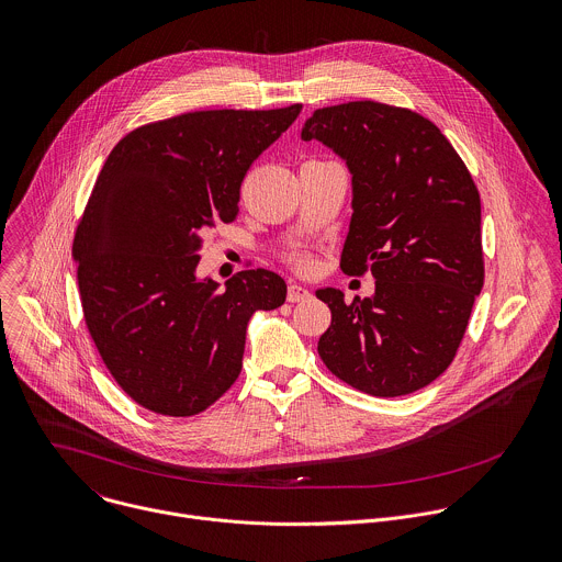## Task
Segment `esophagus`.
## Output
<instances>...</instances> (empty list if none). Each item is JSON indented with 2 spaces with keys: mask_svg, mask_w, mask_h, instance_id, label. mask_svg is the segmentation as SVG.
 <instances>
[{
  "mask_svg": "<svg viewBox=\"0 0 562 562\" xmlns=\"http://www.w3.org/2000/svg\"><path fill=\"white\" fill-rule=\"evenodd\" d=\"M308 297H311V291L304 289V286H300V284H291L289 291H286V300H289V302H304V300H308Z\"/></svg>",
  "mask_w": 562,
  "mask_h": 562,
  "instance_id": "obj_1",
  "label": "esophagus"
}]
</instances>
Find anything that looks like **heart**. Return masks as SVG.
I'll use <instances>...</instances> for the list:
<instances>
[{
  "mask_svg": "<svg viewBox=\"0 0 562 562\" xmlns=\"http://www.w3.org/2000/svg\"><path fill=\"white\" fill-rule=\"evenodd\" d=\"M289 265L297 273H313L317 269V260L311 254H293L289 256Z\"/></svg>",
  "mask_w": 562,
  "mask_h": 562,
  "instance_id": "1",
  "label": "heart"
}]
</instances>
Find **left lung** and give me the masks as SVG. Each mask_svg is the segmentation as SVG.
I'll list each match as a JSON object with an SVG mask.
<instances>
[{
	"instance_id": "obj_1",
	"label": "left lung",
	"mask_w": 562,
	"mask_h": 562,
	"mask_svg": "<svg viewBox=\"0 0 562 562\" xmlns=\"http://www.w3.org/2000/svg\"><path fill=\"white\" fill-rule=\"evenodd\" d=\"M302 138L346 158L352 218L341 271L375 278V295L363 300L317 291L333 315L317 352L366 395L415 393L452 363L483 289L472 173L432 121L380 101L319 108Z\"/></svg>"
}]
</instances>
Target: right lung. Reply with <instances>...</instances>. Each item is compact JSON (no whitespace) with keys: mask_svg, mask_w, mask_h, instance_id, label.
Returning <instances> with one entry per match:
<instances>
[{"mask_svg":"<svg viewBox=\"0 0 562 562\" xmlns=\"http://www.w3.org/2000/svg\"><path fill=\"white\" fill-rule=\"evenodd\" d=\"M300 110L176 114L138 125L103 162L72 243L81 308L110 375L145 411H207L240 375L251 313L284 304L273 271L245 269L225 289L194 271L205 234L236 221L249 167Z\"/></svg>","mask_w":562,"mask_h":562,"instance_id":"add662e5","label":"right lung"}]
</instances>
